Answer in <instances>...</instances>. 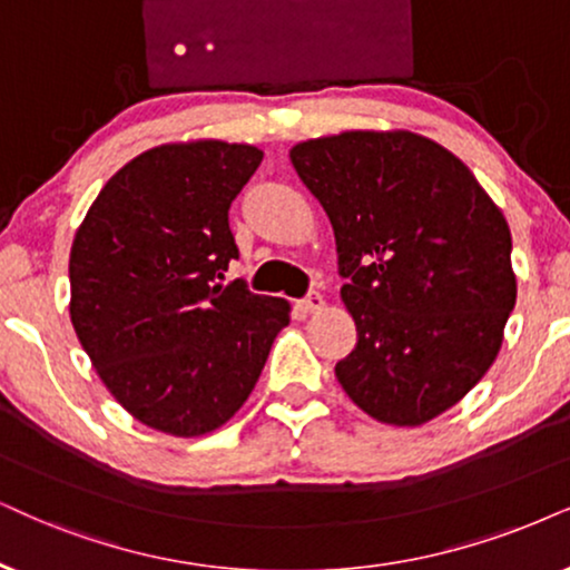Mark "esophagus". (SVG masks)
Wrapping results in <instances>:
<instances>
[{"instance_id": "esophagus-1", "label": "esophagus", "mask_w": 570, "mask_h": 570, "mask_svg": "<svg viewBox=\"0 0 570 570\" xmlns=\"http://www.w3.org/2000/svg\"><path fill=\"white\" fill-rule=\"evenodd\" d=\"M302 307H305V313H318V309L326 307V299H323L321 292H309L305 299H302Z\"/></svg>"}]
</instances>
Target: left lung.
Returning <instances> with one entry per match:
<instances>
[{
	"label": "left lung",
	"mask_w": 570,
	"mask_h": 570,
	"mask_svg": "<svg viewBox=\"0 0 570 570\" xmlns=\"http://www.w3.org/2000/svg\"><path fill=\"white\" fill-rule=\"evenodd\" d=\"M336 236L357 344L336 363L350 400L421 426L494 363L515 273L505 215L463 160L410 131H344L292 147Z\"/></svg>",
	"instance_id": "obj_1"
}]
</instances>
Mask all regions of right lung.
Masks as SVG:
<instances>
[{"label": "right lung", "instance_id": "obj_1", "mask_svg": "<svg viewBox=\"0 0 570 570\" xmlns=\"http://www.w3.org/2000/svg\"><path fill=\"white\" fill-rule=\"evenodd\" d=\"M263 163L252 144H163L124 165L70 247V321L99 379L144 426L202 436L261 379L289 302L218 284L239 257L228 207Z\"/></svg>", "mask_w": 570, "mask_h": 570}]
</instances>
